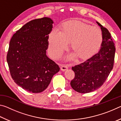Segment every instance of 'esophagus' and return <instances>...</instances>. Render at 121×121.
Instances as JSON below:
<instances>
[{"mask_svg":"<svg viewBox=\"0 0 121 121\" xmlns=\"http://www.w3.org/2000/svg\"><path fill=\"white\" fill-rule=\"evenodd\" d=\"M68 69V67L67 66V65H61V70L63 71H65L67 70V69Z\"/></svg>","mask_w":121,"mask_h":121,"instance_id":"1","label":"esophagus"}]
</instances>
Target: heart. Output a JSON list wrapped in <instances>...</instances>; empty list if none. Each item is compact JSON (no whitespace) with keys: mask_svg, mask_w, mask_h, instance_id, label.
<instances>
[{"mask_svg":"<svg viewBox=\"0 0 121 121\" xmlns=\"http://www.w3.org/2000/svg\"><path fill=\"white\" fill-rule=\"evenodd\" d=\"M103 35L97 26L80 21H69L61 30L53 28L49 36V51L53 56H60L71 42V48L80 59H86L99 50Z\"/></svg>","mask_w":121,"mask_h":121,"instance_id":"b5f03b06","label":"heart"}]
</instances>
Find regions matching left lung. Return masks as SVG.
I'll return each instance as SVG.
<instances>
[{"label":"left lung","instance_id":"left-lung-1","mask_svg":"<svg viewBox=\"0 0 121 121\" xmlns=\"http://www.w3.org/2000/svg\"><path fill=\"white\" fill-rule=\"evenodd\" d=\"M103 35L101 48L97 53L83 63L72 67L75 78L71 87L81 93L93 92L99 89L107 78L113 68L115 48L109 31L96 22Z\"/></svg>","mask_w":121,"mask_h":121}]
</instances>
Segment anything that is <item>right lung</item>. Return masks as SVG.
Segmentation results:
<instances>
[{
	"mask_svg": "<svg viewBox=\"0 0 121 121\" xmlns=\"http://www.w3.org/2000/svg\"><path fill=\"white\" fill-rule=\"evenodd\" d=\"M50 17L31 20L13 35L7 55L11 75L16 84L32 93L45 90L59 65L48 58V36L53 28Z\"/></svg>",
	"mask_w": 121,
	"mask_h": 121,
	"instance_id": "1",
	"label": "right lung"
}]
</instances>
